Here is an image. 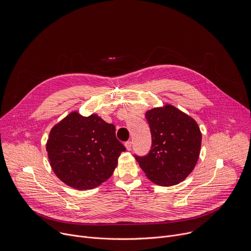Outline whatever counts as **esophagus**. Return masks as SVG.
Masks as SVG:
<instances>
[{"label":"esophagus","instance_id":"obj_1","mask_svg":"<svg viewBox=\"0 0 251 251\" xmlns=\"http://www.w3.org/2000/svg\"><path fill=\"white\" fill-rule=\"evenodd\" d=\"M125 146H126V149H127L128 151H130L131 148H132V142H131V141H127V142L125 143Z\"/></svg>","mask_w":251,"mask_h":251}]
</instances>
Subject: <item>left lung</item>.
Listing matches in <instances>:
<instances>
[{
    "label": "left lung",
    "instance_id": "1",
    "mask_svg": "<svg viewBox=\"0 0 251 251\" xmlns=\"http://www.w3.org/2000/svg\"><path fill=\"white\" fill-rule=\"evenodd\" d=\"M151 132V150L134 155L154 183L171 186L183 181L194 169L201 147L197 123L177 108L166 105L145 114Z\"/></svg>",
    "mask_w": 251,
    "mask_h": 251
}]
</instances>
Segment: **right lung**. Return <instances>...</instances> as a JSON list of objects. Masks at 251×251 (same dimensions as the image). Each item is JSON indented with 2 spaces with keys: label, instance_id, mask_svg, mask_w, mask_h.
Returning <instances> with one entry per match:
<instances>
[{
  "label": "right lung",
  "instance_id": "obj_1",
  "mask_svg": "<svg viewBox=\"0 0 251 251\" xmlns=\"http://www.w3.org/2000/svg\"><path fill=\"white\" fill-rule=\"evenodd\" d=\"M126 148L116 138L115 126L99 116L69 114L55 125L47 152L55 174L76 189H92L107 180Z\"/></svg>",
  "mask_w": 251,
  "mask_h": 251
}]
</instances>
